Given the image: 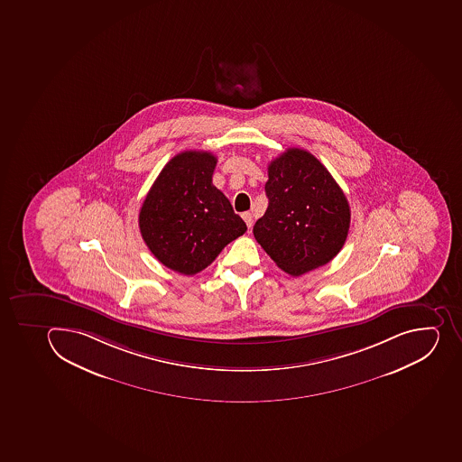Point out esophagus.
<instances>
[{"instance_id":"34e87169","label":"esophagus","mask_w":462,"mask_h":462,"mask_svg":"<svg viewBox=\"0 0 462 462\" xmlns=\"http://www.w3.org/2000/svg\"><path fill=\"white\" fill-rule=\"evenodd\" d=\"M241 217L245 219V225H247V228H252L253 226V217L252 213L250 212H245L243 215H241Z\"/></svg>"}]
</instances>
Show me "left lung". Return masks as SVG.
Here are the masks:
<instances>
[{
    "instance_id": "1",
    "label": "left lung",
    "mask_w": 462,
    "mask_h": 462,
    "mask_svg": "<svg viewBox=\"0 0 462 462\" xmlns=\"http://www.w3.org/2000/svg\"><path fill=\"white\" fill-rule=\"evenodd\" d=\"M265 191L268 209L253 234L278 268L300 277L337 256L349 233V203L317 157L285 150L269 163Z\"/></svg>"
}]
</instances>
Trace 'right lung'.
<instances>
[{
  "label": "right lung",
  "mask_w": 462,
  "mask_h": 462,
  "mask_svg": "<svg viewBox=\"0 0 462 462\" xmlns=\"http://www.w3.org/2000/svg\"><path fill=\"white\" fill-rule=\"evenodd\" d=\"M217 162L209 152H180L162 169L141 206L143 240L157 261L175 273H200L247 231L212 184Z\"/></svg>",
  "instance_id": "1"
}]
</instances>
